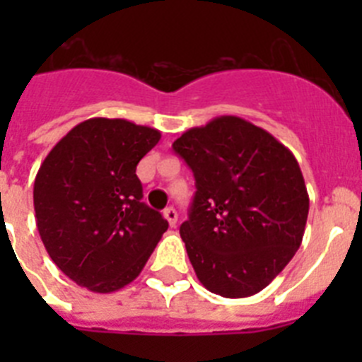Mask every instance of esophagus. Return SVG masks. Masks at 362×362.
<instances>
[{"mask_svg":"<svg viewBox=\"0 0 362 362\" xmlns=\"http://www.w3.org/2000/svg\"><path fill=\"white\" fill-rule=\"evenodd\" d=\"M163 216H165V219L168 221V225L174 228L175 225H177V212H175L172 206H168V209H165V212H163Z\"/></svg>","mask_w":362,"mask_h":362,"instance_id":"34e87169","label":"esophagus"}]
</instances>
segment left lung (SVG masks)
I'll use <instances>...</instances> for the list:
<instances>
[{"label": "left lung", "instance_id": "1", "mask_svg": "<svg viewBox=\"0 0 362 362\" xmlns=\"http://www.w3.org/2000/svg\"><path fill=\"white\" fill-rule=\"evenodd\" d=\"M196 177L179 233L204 288L241 299L267 288L296 255L310 199L299 163L238 116L190 129L172 145Z\"/></svg>", "mask_w": 362, "mask_h": 362}]
</instances>
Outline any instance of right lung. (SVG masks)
Here are the masks:
<instances>
[{
	"instance_id": "obj_1",
	"label": "right lung",
	"mask_w": 362,
	"mask_h": 362,
	"mask_svg": "<svg viewBox=\"0 0 362 362\" xmlns=\"http://www.w3.org/2000/svg\"><path fill=\"white\" fill-rule=\"evenodd\" d=\"M161 132L127 119L76 124L41 163L34 210L41 241L56 267L90 292L132 283L163 233L165 217L141 201L137 163Z\"/></svg>"
}]
</instances>
